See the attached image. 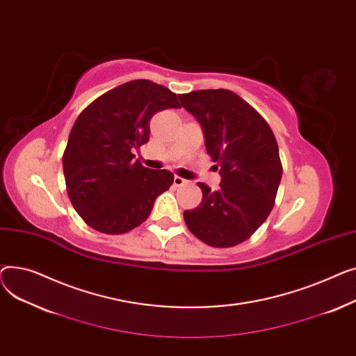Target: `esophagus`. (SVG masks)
Wrapping results in <instances>:
<instances>
[{
	"instance_id": "34e87169",
	"label": "esophagus",
	"mask_w": 356,
	"mask_h": 356,
	"mask_svg": "<svg viewBox=\"0 0 356 356\" xmlns=\"http://www.w3.org/2000/svg\"><path fill=\"white\" fill-rule=\"evenodd\" d=\"M186 182H188L186 179H184V178L178 177V175L174 177V185H175V186H182V185H185Z\"/></svg>"
}]
</instances>
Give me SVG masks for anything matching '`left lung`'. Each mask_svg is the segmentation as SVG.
<instances>
[{"mask_svg":"<svg viewBox=\"0 0 356 356\" xmlns=\"http://www.w3.org/2000/svg\"><path fill=\"white\" fill-rule=\"evenodd\" d=\"M178 97L201 123L207 154L221 175L218 191L198 182L202 201L184 211L185 224L208 245H237L273 210L283 174L277 140L264 118L232 90H195Z\"/></svg>","mask_w":356,"mask_h":356,"instance_id":"1","label":"left lung"}]
</instances>
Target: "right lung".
<instances>
[{
    "label": "right lung",
    "instance_id": "add662e5",
    "mask_svg": "<svg viewBox=\"0 0 356 356\" xmlns=\"http://www.w3.org/2000/svg\"><path fill=\"white\" fill-rule=\"evenodd\" d=\"M168 108H181L177 95L140 79L103 93L76 119L63 172L72 205L96 232H131L170 190L172 172L145 168L132 154L149 140L151 118Z\"/></svg>",
    "mask_w": 356,
    "mask_h": 356
}]
</instances>
